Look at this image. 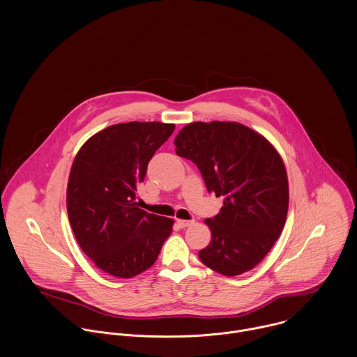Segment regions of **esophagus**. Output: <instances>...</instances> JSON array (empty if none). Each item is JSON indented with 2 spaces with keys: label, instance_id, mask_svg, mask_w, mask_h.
Instances as JSON below:
<instances>
[{
  "label": "esophagus",
  "instance_id": "1",
  "mask_svg": "<svg viewBox=\"0 0 357 357\" xmlns=\"http://www.w3.org/2000/svg\"><path fill=\"white\" fill-rule=\"evenodd\" d=\"M177 225L181 227V229H185V227H190L194 225V220H178L177 219Z\"/></svg>",
  "mask_w": 357,
  "mask_h": 357
}]
</instances>
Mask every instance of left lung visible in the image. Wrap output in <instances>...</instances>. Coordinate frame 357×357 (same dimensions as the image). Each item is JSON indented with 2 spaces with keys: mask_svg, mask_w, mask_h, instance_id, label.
<instances>
[{
  "mask_svg": "<svg viewBox=\"0 0 357 357\" xmlns=\"http://www.w3.org/2000/svg\"><path fill=\"white\" fill-rule=\"evenodd\" d=\"M176 153L192 160L206 188L223 197L220 212L206 219L211 243L201 261L223 275L252 270L280 237L289 192L284 162L259 132L236 121H194L174 138Z\"/></svg>",
  "mask_w": 357,
  "mask_h": 357,
  "instance_id": "left-lung-1",
  "label": "left lung"
}]
</instances>
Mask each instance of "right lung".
Wrapping results in <instances>:
<instances>
[{"instance_id": "add662e5", "label": "right lung", "mask_w": 357, "mask_h": 357, "mask_svg": "<svg viewBox=\"0 0 357 357\" xmlns=\"http://www.w3.org/2000/svg\"><path fill=\"white\" fill-rule=\"evenodd\" d=\"M174 124L128 121L89 138L68 181L66 208L82 250L104 273L131 278L149 268L172 234L173 219L137 206V185Z\"/></svg>"}]
</instances>
